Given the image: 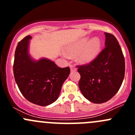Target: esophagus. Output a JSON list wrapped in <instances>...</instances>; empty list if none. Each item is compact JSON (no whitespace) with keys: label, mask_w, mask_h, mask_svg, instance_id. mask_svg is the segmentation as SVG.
<instances>
[{"label":"esophagus","mask_w":135,"mask_h":135,"mask_svg":"<svg viewBox=\"0 0 135 135\" xmlns=\"http://www.w3.org/2000/svg\"><path fill=\"white\" fill-rule=\"evenodd\" d=\"M70 71H72V72H73V71H76V70H77L76 68L74 67L73 65H70Z\"/></svg>","instance_id":"34e87169"}]
</instances>
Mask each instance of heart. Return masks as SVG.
Masks as SVG:
<instances>
[{
	"mask_svg": "<svg viewBox=\"0 0 135 135\" xmlns=\"http://www.w3.org/2000/svg\"><path fill=\"white\" fill-rule=\"evenodd\" d=\"M101 42L98 38L85 37L66 46V50L69 55L76 57V61L81 65L91 63L99 55ZM64 56H66L63 54Z\"/></svg>",
	"mask_w": 135,
	"mask_h": 135,
	"instance_id": "b5f03b06",
	"label": "heart"
}]
</instances>
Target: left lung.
Returning a JSON list of instances; mask_svg holds the SVG:
<instances>
[{
	"instance_id": "obj_1",
	"label": "left lung",
	"mask_w": 135,
	"mask_h": 135,
	"mask_svg": "<svg viewBox=\"0 0 135 135\" xmlns=\"http://www.w3.org/2000/svg\"><path fill=\"white\" fill-rule=\"evenodd\" d=\"M104 48L89 65L78 66L79 88L85 99L95 104L111 99L120 88L125 76V59L114 35L104 32Z\"/></svg>"
}]
</instances>
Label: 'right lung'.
<instances>
[{
	"mask_svg": "<svg viewBox=\"0 0 135 135\" xmlns=\"http://www.w3.org/2000/svg\"><path fill=\"white\" fill-rule=\"evenodd\" d=\"M30 35L17 44L15 51L13 74L24 97L39 106L50 105L58 99L64 81L70 74L69 66L61 68L51 59H35L29 52Z\"/></svg>",
	"mask_w": 135,
	"mask_h": 135,
	"instance_id": "1",
	"label": "right lung"
}]
</instances>
